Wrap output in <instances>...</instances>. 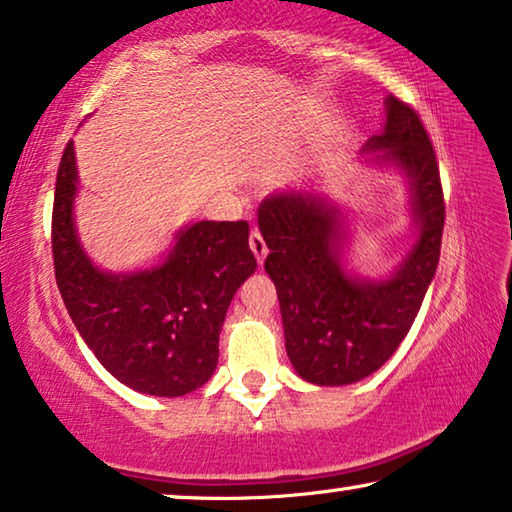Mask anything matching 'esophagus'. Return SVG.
Returning <instances> with one entry per match:
<instances>
[{
    "label": "esophagus",
    "mask_w": 512,
    "mask_h": 512,
    "mask_svg": "<svg viewBox=\"0 0 512 512\" xmlns=\"http://www.w3.org/2000/svg\"><path fill=\"white\" fill-rule=\"evenodd\" d=\"M248 243H250V250H253V255L257 257V264H264L266 255H269V246H266V241H264L262 234H259L257 230H253V232H250Z\"/></svg>",
    "instance_id": "1"
}]
</instances>
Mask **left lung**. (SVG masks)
I'll return each instance as SVG.
<instances>
[{
    "instance_id": "obj_1",
    "label": "left lung",
    "mask_w": 512,
    "mask_h": 512,
    "mask_svg": "<svg viewBox=\"0 0 512 512\" xmlns=\"http://www.w3.org/2000/svg\"><path fill=\"white\" fill-rule=\"evenodd\" d=\"M385 111L383 132L362 152H378L367 161L405 175L417 232L387 278L346 271V216L326 193L282 189L257 209L287 355L314 385H351L383 367L408 335L440 262L444 198L431 139L415 109L394 95L385 97Z\"/></svg>"
}]
</instances>
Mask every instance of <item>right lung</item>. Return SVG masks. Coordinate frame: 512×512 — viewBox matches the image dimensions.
<instances>
[{
  "mask_svg": "<svg viewBox=\"0 0 512 512\" xmlns=\"http://www.w3.org/2000/svg\"><path fill=\"white\" fill-rule=\"evenodd\" d=\"M75 143L63 150L52 214L54 273L81 339L120 383L150 396H184L218 364V335L241 282L255 273L246 221H198L148 269L93 264L75 225Z\"/></svg>",
  "mask_w": 512,
  "mask_h": 512,
  "instance_id": "1",
  "label": "right lung"
}]
</instances>
